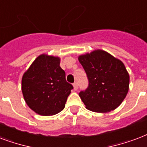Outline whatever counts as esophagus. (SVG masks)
Instances as JSON below:
<instances>
[{
  "label": "esophagus",
  "instance_id": "34e87169",
  "mask_svg": "<svg viewBox=\"0 0 147 147\" xmlns=\"http://www.w3.org/2000/svg\"><path fill=\"white\" fill-rule=\"evenodd\" d=\"M73 86H74V89H75V90H77V89H78V82H74L73 83Z\"/></svg>",
  "mask_w": 147,
  "mask_h": 147
}]
</instances>
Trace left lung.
<instances>
[{
    "label": "left lung",
    "instance_id": "8db88e82",
    "mask_svg": "<svg viewBox=\"0 0 147 147\" xmlns=\"http://www.w3.org/2000/svg\"><path fill=\"white\" fill-rule=\"evenodd\" d=\"M88 78L78 93L86 108L96 113L114 110L126 98L129 76L123 63L102 50L78 57Z\"/></svg>",
    "mask_w": 147,
    "mask_h": 147
}]
</instances>
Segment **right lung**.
Returning <instances> with one entry per match:
<instances>
[{
	"label": "right lung",
	"instance_id": "right-lung-1",
	"mask_svg": "<svg viewBox=\"0 0 147 147\" xmlns=\"http://www.w3.org/2000/svg\"><path fill=\"white\" fill-rule=\"evenodd\" d=\"M60 59L41 55L24 74L21 89L28 106L41 116H52L63 110L72 85L66 81Z\"/></svg>",
	"mask_w": 147,
	"mask_h": 147
}]
</instances>
